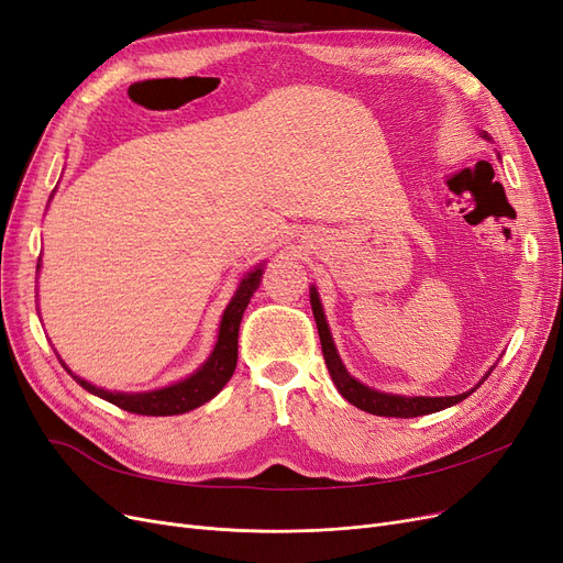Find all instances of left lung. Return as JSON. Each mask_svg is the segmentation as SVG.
I'll return each instance as SVG.
<instances>
[{
  "label": "left lung",
  "mask_w": 563,
  "mask_h": 563,
  "mask_svg": "<svg viewBox=\"0 0 563 563\" xmlns=\"http://www.w3.org/2000/svg\"><path fill=\"white\" fill-rule=\"evenodd\" d=\"M483 136L487 139V134H483ZM310 306H313V316H316L318 334H320V343H322V355H324V364L329 368L331 380H334L336 389L341 391V397L345 401H350L352 406H357L360 410H366L371 415H380V418H420V415L445 410L454 404L464 401L466 397H471V394L481 387L483 380H487L489 373L494 371V368H489L487 376L481 383L464 394H456V397H401V394L378 391L373 387H366L357 378H352L347 368L343 366L339 352H336V345H334V339H331V331H329L316 287H310Z\"/></svg>",
  "instance_id": "left-lung-1"
}]
</instances>
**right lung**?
I'll use <instances>...</instances> for the list:
<instances>
[{
  "instance_id": "1",
  "label": "right lung",
  "mask_w": 563,
  "mask_h": 563,
  "mask_svg": "<svg viewBox=\"0 0 563 563\" xmlns=\"http://www.w3.org/2000/svg\"><path fill=\"white\" fill-rule=\"evenodd\" d=\"M262 274H264V264L255 266L253 271H247V276L241 280L236 295L229 301V306L224 308L222 320H220V334H218V343L211 352L201 368H197L190 378H185L180 383H174L169 387L162 389H153V391H109L95 387L92 383L82 380L65 366L74 380L88 389L95 397L109 401L122 410L134 412V415H155V418H164V415H183L190 412L199 406H203L206 401H211L216 394L229 383V378L234 376L236 368V360H239V327L243 320V310L250 303V297L257 292V287L262 283Z\"/></svg>"
}]
</instances>
